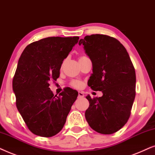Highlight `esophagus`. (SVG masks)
<instances>
[{
  "instance_id": "esophagus-1",
  "label": "esophagus",
  "mask_w": 155,
  "mask_h": 155,
  "mask_svg": "<svg viewBox=\"0 0 155 155\" xmlns=\"http://www.w3.org/2000/svg\"><path fill=\"white\" fill-rule=\"evenodd\" d=\"M84 96V94L83 92H81V91L78 92V98H83Z\"/></svg>"
}]
</instances>
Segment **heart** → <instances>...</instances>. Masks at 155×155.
Instances as JSON below:
<instances>
[{
	"label": "heart",
	"mask_w": 155,
	"mask_h": 155,
	"mask_svg": "<svg viewBox=\"0 0 155 155\" xmlns=\"http://www.w3.org/2000/svg\"><path fill=\"white\" fill-rule=\"evenodd\" d=\"M81 57H81L79 59H81ZM70 84H71V86H72V87L76 88H80L82 87V86H83L82 82L79 81V80H73V81H71Z\"/></svg>",
	"instance_id": "1"
}]
</instances>
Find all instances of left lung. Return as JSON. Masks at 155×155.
<instances>
[{"label": "left lung", "mask_w": 155, "mask_h": 155, "mask_svg": "<svg viewBox=\"0 0 155 155\" xmlns=\"http://www.w3.org/2000/svg\"><path fill=\"white\" fill-rule=\"evenodd\" d=\"M93 64L88 85L102 91L101 97H86L89 107L86 120L97 133H116L128 120L135 97L136 75L126 49L118 40L105 35H91L79 40Z\"/></svg>", "instance_id": "obj_1"}]
</instances>
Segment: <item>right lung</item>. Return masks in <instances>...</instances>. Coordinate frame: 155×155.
Wrapping results in <instances>:
<instances>
[{"instance_id": "right-lung-1", "label": "right lung", "mask_w": 155, "mask_h": 155, "mask_svg": "<svg viewBox=\"0 0 155 155\" xmlns=\"http://www.w3.org/2000/svg\"><path fill=\"white\" fill-rule=\"evenodd\" d=\"M79 37H50L28 45L18 60L13 80L16 106L28 129L49 137L63 128L78 92L65 88L54 96L49 82L58 79L61 64Z\"/></svg>"}]
</instances>
